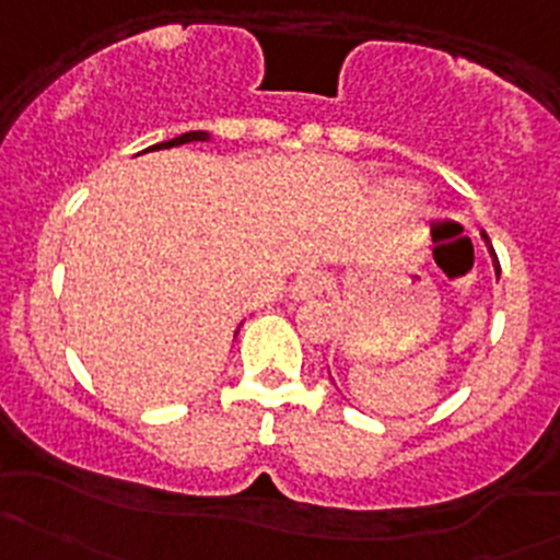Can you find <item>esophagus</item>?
<instances>
[{"label":"esophagus","mask_w":560,"mask_h":560,"mask_svg":"<svg viewBox=\"0 0 560 560\" xmlns=\"http://www.w3.org/2000/svg\"><path fill=\"white\" fill-rule=\"evenodd\" d=\"M325 290V279L319 273H306L292 284V298L295 301H306V298H316Z\"/></svg>","instance_id":"1"}]
</instances>
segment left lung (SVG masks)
Here are the masks:
<instances>
[{
	"instance_id": "left-lung-1",
	"label": "left lung",
	"mask_w": 560,
	"mask_h": 560,
	"mask_svg": "<svg viewBox=\"0 0 560 560\" xmlns=\"http://www.w3.org/2000/svg\"><path fill=\"white\" fill-rule=\"evenodd\" d=\"M482 238H485V241H488V235H485V233H482ZM488 244H490V241H488Z\"/></svg>"
}]
</instances>
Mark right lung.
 Here are the masks:
<instances>
[{
    "label": "right lung",
    "instance_id": "add662e5",
    "mask_svg": "<svg viewBox=\"0 0 560 560\" xmlns=\"http://www.w3.org/2000/svg\"><path fill=\"white\" fill-rule=\"evenodd\" d=\"M197 140H208V132H186V135H178V138H173V140H165V143H160V145H151V149H173V145L197 143Z\"/></svg>",
    "mask_w": 560,
    "mask_h": 560
}]
</instances>
